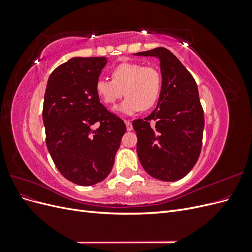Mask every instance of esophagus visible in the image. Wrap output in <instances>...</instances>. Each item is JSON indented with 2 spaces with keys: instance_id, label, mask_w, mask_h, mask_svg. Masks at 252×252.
I'll return each instance as SVG.
<instances>
[{
  "instance_id": "1",
  "label": "esophagus",
  "mask_w": 252,
  "mask_h": 252,
  "mask_svg": "<svg viewBox=\"0 0 252 252\" xmlns=\"http://www.w3.org/2000/svg\"><path fill=\"white\" fill-rule=\"evenodd\" d=\"M125 124H126V128L128 131H131L132 130V124L130 121H125Z\"/></svg>"
}]
</instances>
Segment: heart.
<instances>
[{
  "mask_svg": "<svg viewBox=\"0 0 252 252\" xmlns=\"http://www.w3.org/2000/svg\"><path fill=\"white\" fill-rule=\"evenodd\" d=\"M112 80L98 79L95 93L107 106H113L122 96L127 95L119 111L132 114L154 107L162 93V74L156 67L140 63L125 62L111 70Z\"/></svg>",
  "mask_w": 252,
  "mask_h": 252,
  "instance_id": "obj_1",
  "label": "heart"
}]
</instances>
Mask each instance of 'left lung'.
<instances>
[{"instance_id": "left-lung-1", "label": "left lung", "mask_w": 252, "mask_h": 252, "mask_svg": "<svg viewBox=\"0 0 252 252\" xmlns=\"http://www.w3.org/2000/svg\"><path fill=\"white\" fill-rule=\"evenodd\" d=\"M159 60L162 93L157 108L132 122L136 152L152 178L174 182L193 168L201 154L204 112L196 83L171 51L158 47L134 53Z\"/></svg>"}]
</instances>
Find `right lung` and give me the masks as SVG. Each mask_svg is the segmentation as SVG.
<instances>
[{"mask_svg": "<svg viewBox=\"0 0 252 252\" xmlns=\"http://www.w3.org/2000/svg\"><path fill=\"white\" fill-rule=\"evenodd\" d=\"M106 63L105 57L72 58L52 71L45 91L48 151L61 174L81 186L107 178L126 132L123 120L106 109L95 93Z\"/></svg>", "mask_w": 252, "mask_h": 252, "instance_id": "1", "label": "right lung"}]
</instances>
